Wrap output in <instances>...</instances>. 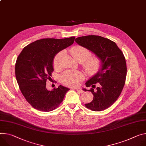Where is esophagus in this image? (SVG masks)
<instances>
[{
  "label": "esophagus",
  "mask_w": 146,
  "mask_h": 146,
  "mask_svg": "<svg viewBox=\"0 0 146 146\" xmlns=\"http://www.w3.org/2000/svg\"><path fill=\"white\" fill-rule=\"evenodd\" d=\"M78 92H79V93H83V91L82 90V89H80V88H74Z\"/></svg>",
  "instance_id": "esophagus-1"
}]
</instances>
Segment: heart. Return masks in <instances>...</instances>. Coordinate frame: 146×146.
Instances as JSON below:
<instances>
[{"mask_svg": "<svg viewBox=\"0 0 146 146\" xmlns=\"http://www.w3.org/2000/svg\"><path fill=\"white\" fill-rule=\"evenodd\" d=\"M70 54L78 62H83V66L87 74L93 76L97 74L101 68V61L97 56L89 58L91 55L90 52L86 48L76 45L70 50ZM62 53L58 54L54 59V66L58 69L60 66ZM84 78V74L80 71L66 70L60 76V82L64 85L76 87L78 86Z\"/></svg>", "mask_w": 146, "mask_h": 146, "instance_id": "obj_1", "label": "heart"}]
</instances>
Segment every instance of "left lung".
I'll return each instance as SVG.
<instances>
[{
    "label": "left lung",
    "mask_w": 146,
    "mask_h": 146,
    "mask_svg": "<svg viewBox=\"0 0 146 146\" xmlns=\"http://www.w3.org/2000/svg\"><path fill=\"white\" fill-rule=\"evenodd\" d=\"M76 43L91 51L101 61V68L86 83L93 100L85 104L93 111L106 110L120 96L125 85L127 68L125 56L115 42L98 35H87L75 39Z\"/></svg>",
    "instance_id": "8db88e82"
}]
</instances>
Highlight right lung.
<instances>
[{
    "instance_id": "right-lung-1",
    "label": "right lung",
    "mask_w": 146,
    "mask_h": 146,
    "mask_svg": "<svg viewBox=\"0 0 146 146\" xmlns=\"http://www.w3.org/2000/svg\"><path fill=\"white\" fill-rule=\"evenodd\" d=\"M74 39H39L24 47L19 55L15 66L16 80L22 94L35 109L44 112L56 109L70 90L60 85L48 90L46 82L54 71L55 55L72 45Z\"/></svg>"
}]
</instances>
